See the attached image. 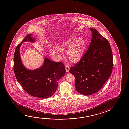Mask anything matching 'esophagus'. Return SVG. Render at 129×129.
Returning a JSON list of instances; mask_svg holds the SVG:
<instances>
[{
  "label": "esophagus",
  "mask_w": 129,
  "mask_h": 129,
  "mask_svg": "<svg viewBox=\"0 0 129 129\" xmlns=\"http://www.w3.org/2000/svg\"><path fill=\"white\" fill-rule=\"evenodd\" d=\"M66 71L67 72H68L69 71L70 67L68 65H66L65 66Z\"/></svg>",
  "instance_id": "1"
}]
</instances>
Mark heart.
<instances>
[{"instance_id":"obj_1","label":"heart","mask_w":129,"mask_h":129,"mask_svg":"<svg viewBox=\"0 0 129 129\" xmlns=\"http://www.w3.org/2000/svg\"><path fill=\"white\" fill-rule=\"evenodd\" d=\"M60 50L68 49V55L71 61L76 62L81 59L85 48V42L82 38H71L60 45ZM57 49L59 52L61 50Z\"/></svg>"}]
</instances>
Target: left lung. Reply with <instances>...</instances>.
I'll list each match as a JSON object with an SVG mask.
<instances>
[{
    "instance_id": "obj_1",
    "label": "left lung",
    "mask_w": 129,
    "mask_h": 129,
    "mask_svg": "<svg viewBox=\"0 0 129 129\" xmlns=\"http://www.w3.org/2000/svg\"><path fill=\"white\" fill-rule=\"evenodd\" d=\"M87 51L79 62L69 70L75 77V88L85 95L97 92L111 75L113 57L108 41L95 28Z\"/></svg>"
}]
</instances>
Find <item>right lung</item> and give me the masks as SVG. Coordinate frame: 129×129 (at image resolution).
Segmentation results:
<instances>
[{
  "instance_id": "right-lung-1",
  "label": "right lung",
  "mask_w": 129,
  "mask_h": 129,
  "mask_svg": "<svg viewBox=\"0 0 129 129\" xmlns=\"http://www.w3.org/2000/svg\"><path fill=\"white\" fill-rule=\"evenodd\" d=\"M28 34L16 46L14 56V72L16 78L24 90L30 95L40 98L50 97L57 89V82L66 73L65 66L61 61H51L45 57L41 67L34 70L24 67L21 60L20 48L24 42H34L35 39Z\"/></svg>"
}]
</instances>
